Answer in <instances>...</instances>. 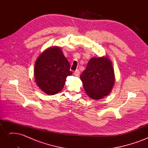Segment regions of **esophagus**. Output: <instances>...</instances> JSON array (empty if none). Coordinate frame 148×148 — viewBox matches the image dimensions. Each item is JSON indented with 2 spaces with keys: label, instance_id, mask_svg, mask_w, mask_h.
<instances>
[{
  "label": "esophagus",
  "instance_id": "34e87169",
  "mask_svg": "<svg viewBox=\"0 0 148 148\" xmlns=\"http://www.w3.org/2000/svg\"><path fill=\"white\" fill-rule=\"evenodd\" d=\"M79 75V70L78 69L76 70L75 71V72H74V75L75 76H78Z\"/></svg>",
  "mask_w": 148,
  "mask_h": 148
}]
</instances>
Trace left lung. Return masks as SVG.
I'll return each mask as SVG.
<instances>
[{"instance_id":"1","label":"left lung","mask_w":148,"mask_h":148,"mask_svg":"<svg viewBox=\"0 0 148 148\" xmlns=\"http://www.w3.org/2000/svg\"><path fill=\"white\" fill-rule=\"evenodd\" d=\"M80 79L89 97L94 100L102 99L109 95L115 83L112 62L106 56L91 58Z\"/></svg>"}]
</instances>
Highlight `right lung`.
I'll list each match as a JSON object with an SVG mask.
<instances>
[{"label":"right lung","instance_id":"right-lung-1","mask_svg":"<svg viewBox=\"0 0 148 148\" xmlns=\"http://www.w3.org/2000/svg\"><path fill=\"white\" fill-rule=\"evenodd\" d=\"M72 75L70 64L59 46L46 49L35 62V82L42 91L54 95L63 89L68 76Z\"/></svg>","mask_w":148,"mask_h":148}]
</instances>
